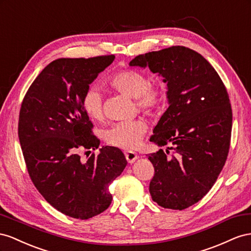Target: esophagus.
Returning a JSON list of instances; mask_svg holds the SVG:
<instances>
[{
	"instance_id": "esophagus-1",
	"label": "esophagus",
	"mask_w": 251,
	"mask_h": 251,
	"mask_svg": "<svg viewBox=\"0 0 251 251\" xmlns=\"http://www.w3.org/2000/svg\"><path fill=\"white\" fill-rule=\"evenodd\" d=\"M125 156H126V160L128 161V163H130V164L135 162V160H137L138 157H139V155L135 153V152H133V151H127V152H125Z\"/></svg>"
}]
</instances>
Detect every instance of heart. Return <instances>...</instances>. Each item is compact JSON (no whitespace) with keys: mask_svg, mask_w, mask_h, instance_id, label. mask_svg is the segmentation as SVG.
<instances>
[{"mask_svg":"<svg viewBox=\"0 0 251 251\" xmlns=\"http://www.w3.org/2000/svg\"><path fill=\"white\" fill-rule=\"evenodd\" d=\"M107 84L120 94L135 99L139 108L148 112L159 110L166 100L164 84L149 83L148 77L138 70H121L112 75L107 80ZM82 106L90 119H103V99L98 88L89 87L85 91ZM146 130L147 124L143 120L119 122L106 130L105 140L114 147L131 150L139 146Z\"/></svg>","mask_w":251,"mask_h":251,"instance_id":"obj_1","label":"heart"}]
</instances>
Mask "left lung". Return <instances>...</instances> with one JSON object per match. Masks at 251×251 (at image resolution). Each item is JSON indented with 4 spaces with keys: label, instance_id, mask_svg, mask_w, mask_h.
<instances>
[{
    "label": "left lung",
    "instance_id": "obj_1",
    "mask_svg": "<svg viewBox=\"0 0 251 251\" xmlns=\"http://www.w3.org/2000/svg\"><path fill=\"white\" fill-rule=\"evenodd\" d=\"M129 66L149 67L167 84L169 107L150 137L166 149L148 154L149 192L164 208L183 210L207 195L225 165L232 127L226 87L208 61L184 46L140 54Z\"/></svg>",
    "mask_w": 251,
    "mask_h": 251
}]
</instances>
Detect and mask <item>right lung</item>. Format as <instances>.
I'll return each mask as SVG.
<instances>
[{
	"label": "right lung",
	"mask_w": 251,
	"mask_h": 251,
	"mask_svg": "<svg viewBox=\"0 0 251 251\" xmlns=\"http://www.w3.org/2000/svg\"><path fill=\"white\" fill-rule=\"evenodd\" d=\"M113 60V54L55 60L33 81L21 105L19 139L31 181L50 205L75 219L87 220L108 208L109 185L127 165L117 147L103 146L87 161L78 154L99 148L82 98Z\"/></svg>",
	"instance_id": "add662e5"
}]
</instances>
